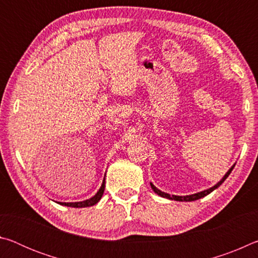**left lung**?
Returning <instances> with one entry per match:
<instances>
[{
  "instance_id": "1",
  "label": "left lung",
  "mask_w": 258,
  "mask_h": 258,
  "mask_svg": "<svg viewBox=\"0 0 258 258\" xmlns=\"http://www.w3.org/2000/svg\"><path fill=\"white\" fill-rule=\"evenodd\" d=\"M235 166V164H233L232 166H231V168L229 169L228 172L225 173V175L222 177V180L220 181V182H217L215 185L214 186H212V187H209V189H207V190H204V191H200V192H197V194H194V195H189V196H175V195H168V194H166V192H163V191H160L159 189H157V187L152 184V183L150 182V185H151V189L155 191V194H157L158 196H160V197H163V198H167V199H169V200H176V202H195V200H198V199H200V198H204L205 196H207V195H209L211 194V192H213L214 190L215 189H217L218 186H220L222 183H223L225 180H226V177H228L229 175H230V173L232 172V169H233V167Z\"/></svg>"
}]
</instances>
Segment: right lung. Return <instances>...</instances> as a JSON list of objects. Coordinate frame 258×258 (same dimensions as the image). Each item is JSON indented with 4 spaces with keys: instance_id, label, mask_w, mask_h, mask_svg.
<instances>
[{
    "instance_id": "obj_1",
    "label": "right lung",
    "mask_w": 258,
    "mask_h": 258,
    "mask_svg": "<svg viewBox=\"0 0 258 258\" xmlns=\"http://www.w3.org/2000/svg\"><path fill=\"white\" fill-rule=\"evenodd\" d=\"M104 184H106V175H104V177H103L102 184H101V186H100L99 191L93 196L92 198L83 200V202H76V203H60V202H58V204L59 205H62V206L74 207V208H83V207H91V206H93V205L99 203L100 199H101L102 195H103V191H104V186H106Z\"/></svg>"
}]
</instances>
